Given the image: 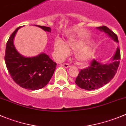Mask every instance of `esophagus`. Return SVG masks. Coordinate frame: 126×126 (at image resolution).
Returning a JSON list of instances; mask_svg holds the SVG:
<instances>
[{
  "label": "esophagus",
  "mask_w": 126,
  "mask_h": 126,
  "mask_svg": "<svg viewBox=\"0 0 126 126\" xmlns=\"http://www.w3.org/2000/svg\"><path fill=\"white\" fill-rule=\"evenodd\" d=\"M61 65H62V66L64 67H65V68H68V67H70V65H69V64H67V63H64V64H61Z\"/></svg>",
  "instance_id": "obj_1"
}]
</instances>
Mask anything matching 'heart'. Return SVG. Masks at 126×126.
I'll use <instances>...</instances> for the list:
<instances>
[{"label": "heart", "mask_w": 126, "mask_h": 126, "mask_svg": "<svg viewBox=\"0 0 126 126\" xmlns=\"http://www.w3.org/2000/svg\"><path fill=\"white\" fill-rule=\"evenodd\" d=\"M82 44H79L77 42L69 41L67 45L62 40L59 38L56 39L54 44V49L56 51V55L58 59H63L65 58L69 53V49H77L82 47ZM93 55V52L91 49L85 47L80 50L75 54V59L80 63H83L91 58Z\"/></svg>", "instance_id": "heart-1"}]
</instances>
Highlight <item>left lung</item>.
Listing matches in <instances>:
<instances>
[{"instance_id":"obj_1","label":"left lung","mask_w":126,"mask_h":126,"mask_svg":"<svg viewBox=\"0 0 126 126\" xmlns=\"http://www.w3.org/2000/svg\"><path fill=\"white\" fill-rule=\"evenodd\" d=\"M98 29L106 33L114 41L118 43L117 35L106 26L98 27ZM121 60L120 49L117 48L112 59L108 64H101L96 60H92L90 65L82 69L75 80V83L80 88L87 90H92L102 87L110 82L118 70Z\"/></svg>"}]
</instances>
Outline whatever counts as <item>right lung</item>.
<instances>
[{
  "mask_svg": "<svg viewBox=\"0 0 126 126\" xmlns=\"http://www.w3.org/2000/svg\"><path fill=\"white\" fill-rule=\"evenodd\" d=\"M43 30L51 32L49 27L36 25ZM21 26L12 33L6 44L5 62L14 82L25 89L35 90L43 88L51 80L56 64L47 54L41 53L35 57H26L15 49L14 39Z\"/></svg>",
  "mask_w": 126,
  "mask_h": 126,
  "instance_id": "right-lung-1",
  "label": "right lung"
}]
</instances>
